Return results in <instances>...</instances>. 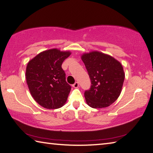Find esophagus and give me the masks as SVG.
Returning a JSON list of instances; mask_svg holds the SVG:
<instances>
[{
	"label": "esophagus",
	"instance_id": "esophagus-1",
	"mask_svg": "<svg viewBox=\"0 0 153 153\" xmlns=\"http://www.w3.org/2000/svg\"><path fill=\"white\" fill-rule=\"evenodd\" d=\"M79 86V84L78 82H75L72 85V87H73L74 88H78Z\"/></svg>",
	"mask_w": 153,
	"mask_h": 153
}]
</instances>
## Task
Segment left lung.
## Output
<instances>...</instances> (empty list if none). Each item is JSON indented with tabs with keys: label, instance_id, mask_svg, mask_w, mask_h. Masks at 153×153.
I'll return each instance as SVG.
<instances>
[{
	"label": "left lung",
	"instance_id": "obj_1",
	"mask_svg": "<svg viewBox=\"0 0 153 153\" xmlns=\"http://www.w3.org/2000/svg\"><path fill=\"white\" fill-rule=\"evenodd\" d=\"M81 59L91 81L90 89L85 92L88 105L104 108L111 105L119 97L124 84L125 73L122 64L99 51L82 53Z\"/></svg>",
	"mask_w": 153,
	"mask_h": 153
}]
</instances>
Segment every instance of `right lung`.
Masks as SVG:
<instances>
[{
	"mask_svg": "<svg viewBox=\"0 0 153 153\" xmlns=\"http://www.w3.org/2000/svg\"><path fill=\"white\" fill-rule=\"evenodd\" d=\"M70 51L52 48L40 52L29 61L25 78L34 100L45 109H58L67 101L71 87L66 81L62 64Z\"/></svg>",
	"mask_w": 153,
	"mask_h": 153,
	"instance_id": "add662e5",
	"label": "right lung"
}]
</instances>
